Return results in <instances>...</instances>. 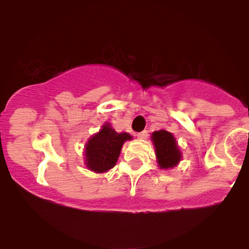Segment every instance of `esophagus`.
<instances>
[{
    "label": "esophagus",
    "instance_id": "obj_1",
    "mask_svg": "<svg viewBox=\"0 0 249 249\" xmlns=\"http://www.w3.org/2000/svg\"><path fill=\"white\" fill-rule=\"evenodd\" d=\"M137 137L140 138V140H146V138L148 137V132L147 131L140 132V133H137Z\"/></svg>",
    "mask_w": 249,
    "mask_h": 249
}]
</instances>
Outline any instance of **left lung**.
<instances>
[{
	"label": "left lung",
	"mask_w": 249,
	"mask_h": 249,
	"mask_svg": "<svg viewBox=\"0 0 249 249\" xmlns=\"http://www.w3.org/2000/svg\"><path fill=\"white\" fill-rule=\"evenodd\" d=\"M152 141L156 147L158 164L160 168H172L181 160V152L178 149L172 133L160 129L153 132Z\"/></svg>",
	"instance_id": "obj_1"
}]
</instances>
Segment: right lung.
<instances>
[{
  "instance_id": "add662e5",
  "label": "right lung",
  "mask_w": 249,
  "mask_h": 249,
  "mask_svg": "<svg viewBox=\"0 0 249 249\" xmlns=\"http://www.w3.org/2000/svg\"><path fill=\"white\" fill-rule=\"evenodd\" d=\"M132 140L128 133H117L105 124L97 135L86 144V163L91 171L106 172L116 164L124 141Z\"/></svg>"
}]
</instances>
